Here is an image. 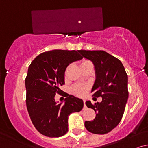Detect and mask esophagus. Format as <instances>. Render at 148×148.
<instances>
[{
  "label": "esophagus",
  "instance_id": "esophagus-1",
  "mask_svg": "<svg viewBox=\"0 0 148 148\" xmlns=\"http://www.w3.org/2000/svg\"><path fill=\"white\" fill-rule=\"evenodd\" d=\"M84 108H86V100L84 99Z\"/></svg>",
  "mask_w": 148,
  "mask_h": 148
}]
</instances>
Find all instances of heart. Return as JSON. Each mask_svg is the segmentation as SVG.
Masks as SVG:
<instances>
[{
    "instance_id": "b5f03b06",
    "label": "heart",
    "mask_w": 148,
    "mask_h": 148,
    "mask_svg": "<svg viewBox=\"0 0 148 148\" xmlns=\"http://www.w3.org/2000/svg\"><path fill=\"white\" fill-rule=\"evenodd\" d=\"M88 64H91V62L88 60H84L81 64V67ZM87 90H88L87 86H86V85L84 84H81L74 85V86H73L72 88V92L77 96H84V95L86 94Z\"/></svg>"
}]
</instances>
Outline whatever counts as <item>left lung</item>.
I'll return each mask as SVG.
<instances>
[{
  "label": "left lung",
  "instance_id": "8db88e82",
  "mask_svg": "<svg viewBox=\"0 0 148 148\" xmlns=\"http://www.w3.org/2000/svg\"><path fill=\"white\" fill-rule=\"evenodd\" d=\"M79 53L95 66L92 96L102 97L101 102L95 104L90 101L86 102L88 108L94 109L96 117L85 122V127L91 133L107 134L117 127L123 116L129 96L128 76L121 61L106 51L80 50Z\"/></svg>",
  "mask_w": 148,
  "mask_h": 148
}]
</instances>
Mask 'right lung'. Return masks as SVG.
I'll list each match as a JSON object with an SVG mask.
<instances>
[{"mask_svg": "<svg viewBox=\"0 0 148 148\" xmlns=\"http://www.w3.org/2000/svg\"><path fill=\"white\" fill-rule=\"evenodd\" d=\"M82 58L79 50H52L37 56L30 64L25 80L26 107L33 125L42 135H64L69 115L84 107L82 99L67 93L64 103L55 100L56 94L62 92L67 67Z\"/></svg>", "mask_w": 148, "mask_h": 148, "instance_id": "add662e5", "label": "right lung"}]
</instances>
